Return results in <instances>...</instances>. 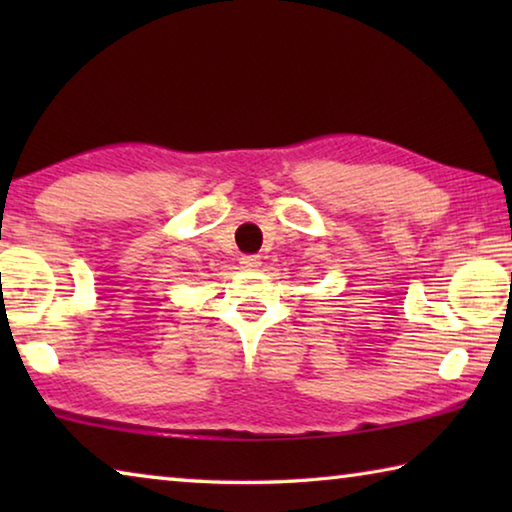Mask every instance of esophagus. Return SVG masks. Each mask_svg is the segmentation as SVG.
<instances>
[{"label":"esophagus","instance_id":"esophagus-1","mask_svg":"<svg viewBox=\"0 0 512 512\" xmlns=\"http://www.w3.org/2000/svg\"><path fill=\"white\" fill-rule=\"evenodd\" d=\"M239 264H241V268H246V271H255V268H259V257L257 255H244L239 259Z\"/></svg>","mask_w":512,"mask_h":512}]
</instances>
